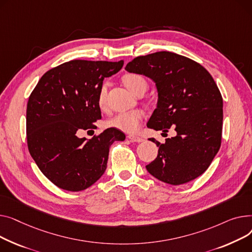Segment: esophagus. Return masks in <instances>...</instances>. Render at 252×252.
<instances>
[{"instance_id": "esophagus-1", "label": "esophagus", "mask_w": 252, "mask_h": 252, "mask_svg": "<svg viewBox=\"0 0 252 252\" xmlns=\"http://www.w3.org/2000/svg\"><path fill=\"white\" fill-rule=\"evenodd\" d=\"M128 138L130 139V141L132 142H142L144 139L138 136H134V135H128Z\"/></svg>"}]
</instances>
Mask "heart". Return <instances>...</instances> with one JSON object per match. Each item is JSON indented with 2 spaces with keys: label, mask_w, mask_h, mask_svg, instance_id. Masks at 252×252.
<instances>
[{
  "label": "heart",
  "mask_w": 252,
  "mask_h": 252,
  "mask_svg": "<svg viewBox=\"0 0 252 252\" xmlns=\"http://www.w3.org/2000/svg\"><path fill=\"white\" fill-rule=\"evenodd\" d=\"M123 82L128 90L133 93L137 94L140 91H146L147 81L145 78L139 74H127L123 77ZM97 102L100 109H106L107 107V88L102 86L97 96ZM143 118V113L139 110H132L125 113H120L116 115L114 118L108 122L110 127L116 128L120 131L126 133H134L138 130L140 122Z\"/></svg>",
  "instance_id": "heart-1"
}]
</instances>
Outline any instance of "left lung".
<instances>
[{"label":"left lung","mask_w":252,"mask_h":252,"mask_svg":"<svg viewBox=\"0 0 252 252\" xmlns=\"http://www.w3.org/2000/svg\"><path fill=\"white\" fill-rule=\"evenodd\" d=\"M125 70L154 80L157 109L146 126L177 135L160 143L158 157L146 170L171 185L194 180L203 174L218 154L223 128V98L205 68L184 56L157 52L133 59Z\"/></svg>","instance_id":"obj_1"}]
</instances>
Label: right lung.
Returning a JSON list of instances; mask_svg holds the SVG:
<instances>
[{"label":"right lung","instance_id":"1","mask_svg":"<svg viewBox=\"0 0 252 252\" xmlns=\"http://www.w3.org/2000/svg\"><path fill=\"white\" fill-rule=\"evenodd\" d=\"M123 64V60L66 62L44 73L29 96L28 150L41 173L59 188L81 191L91 187L107 169L112 143L125 139L116 128L90 140L77 136L101 119L97 96L102 81Z\"/></svg>","mask_w":252,"mask_h":252}]
</instances>
